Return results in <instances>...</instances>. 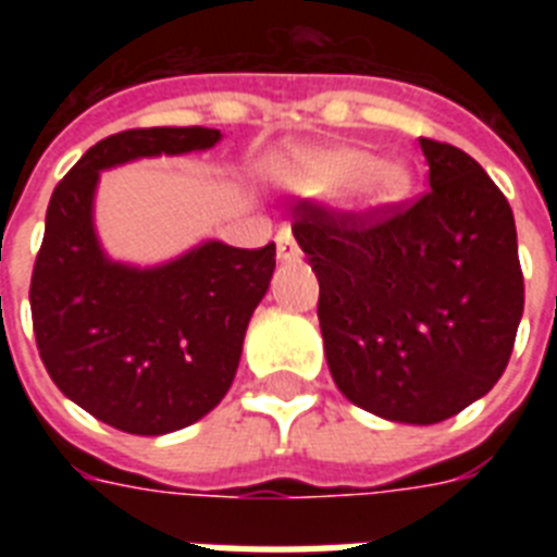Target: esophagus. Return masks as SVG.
Returning a JSON list of instances; mask_svg holds the SVG:
<instances>
[{
    "label": "esophagus",
    "instance_id": "34e87169",
    "mask_svg": "<svg viewBox=\"0 0 557 557\" xmlns=\"http://www.w3.org/2000/svg\"><path fill=\"white\" fill-rule=\"evenodd\" d=\"M277 257L283 262H292L300 257V248H297L295 236H292V231H288V227H283V231L277 234Z\"/></svg>",
    "mask_w": 557,
    "mask_h": 557
}]
</instances>
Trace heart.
<instances>
[{"mask_svg":"<svg viewBox=\"0 0 557 557\" xmlns=\"http://www.w3.org/2000/svg\"><path fill=\"white\" fill-rule=\"evenodd\" d=\"M288 178L318 196L352 187L358 205L364 208H387L407 187V170L398 161H375L370 152L352 147L314 152L309 159L295 161L288 168Z\"/></svg>","mask_w":557,"mask_h":557,"instance_id":"b5f03b06","label":"heart"}]
</instances>
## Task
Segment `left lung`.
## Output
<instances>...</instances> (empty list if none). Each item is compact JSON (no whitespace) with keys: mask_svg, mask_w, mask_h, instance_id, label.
Segmentation results:
<instances>
[{"mask_svg":"<svg viewBox=\"0 0 557 557\" xmlns=\"http://www.w3.org/2000/svg\"><path fill=\"white\" fill-rule=\"evenodd\" d=\"M419 144L422 196L367 213L306 199L292 231L321 283L318 321L341 393L389 422L436 424L509 364L523 271L500 187L459 147Z\"/></svg>","mask_w":557,"mask_h":557,"instance_id":"1","label":"left lung"}]
</instances>
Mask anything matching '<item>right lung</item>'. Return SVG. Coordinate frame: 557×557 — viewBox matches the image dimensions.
Here are the masks:
<instances>
[{"label":"right lung","instance_id":"right-lung-1","mask_svg":"<svg viewBox=\"0 0 557 557\" xmlns=\"http://www.w3.org/2000/svg\"><path fill=\"white\" fill-rule=\"evenodd\" d=\"M208 126L109 135L54 187L30 274V321L63 396L124 433L161 436L222 401L253 309L274 274L265 248L201 243L173 262L133 269L100 251L91 199L100 170L144 156H182L219 141Z\"/></svg>","mask_w":557,"mask_h":557}]
</instances>
